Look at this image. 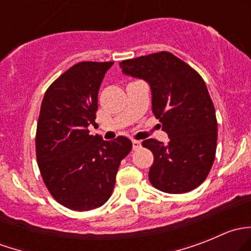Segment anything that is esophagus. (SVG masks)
I'll use <instances>...</instances> for the list:
<instances>
[{
    "label": "esophagus",
    "mask_w": 251,
    "mask_h": 251,
    "mask_svg": "<svg viewBox=\"0 0 251 251\" xmlns=\"http://www.w3.org/2000/svg\"><path fill=\"white\" fill-rule=\"evenodd\" d=\"M132 147H133V149H135V151H137V149H140L141 147H142V144H141V142L140 141H132Z\"/></svg>",
    "instance_id": "1"
}]
</instances>
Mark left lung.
Returning a JSON list of instances; mask_svg holds the SVG:
<instances>
[{
  "mask_svg": "<svg viewBox=\"0 0 251 251\" xmlns=\"http://www.w3.org/2000/svg\"><path fill=\"white\" fill-rule=\"evenodd\" d=\"M120 67L127 76L149 83L151 110L169 136L166 144L153 138L142 142L154 155L151 183L170 194L201 186L214 164L217 142L216 114L203 78L170 52L123 60Z\"/></svg>",
  "mask_w": 251,
  "mask_h": 251,
  "instance_id": "obj_1",
  "label": "left lung"
}]
</instances>
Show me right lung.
Returning <instances> with one entry per match:
<instances>
[{"mask_svg": "<svg viewBox=\"0 0 251 251\" xmlns=\"http://www.w3.org/2000/svg\"><path fill=\"white\" fill-rule=\"evenodd\" d=\"M114 62H80L48 87L36 131L40 173L53 198L75 211L102 206L110 198L121 160L132 149L127 137L104 141L90 135L98 91Z\"/></svg>", "mask_w": 251, "mask_h": 251, "instance_id": "add662e5", "label": "right lung"}]
</instances>
